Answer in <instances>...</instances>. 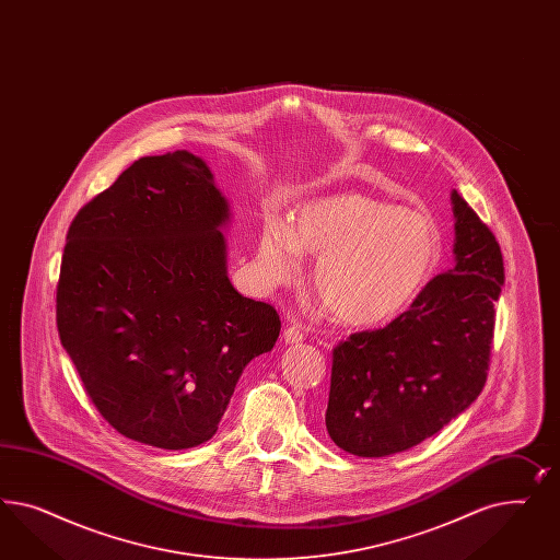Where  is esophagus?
I'll return each mask as SVG.
<instances>
[{
    "instance_id": "obj_1",
    "label": "esophagus",
    "mask_w": 560,
    "mask_h": 560,
    "mask_svg": "<svg viewBox=\"0 0 560 560\" xmlns=\"http://www.w3.org/2000/svg\"><path fill=\"white\" fill-rule=\"evenodd\" d=\"M283 340L288 345H298V342L304 340V330L298 324H288L285 330H283Z\"/></svg>"
}]
</instances>
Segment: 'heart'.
Listing matches in <instances>:
<instances>
[{
  "label": "heart",
  "instance_id": "heart-1",
  "mask_svg": "<svg viewBox=\"0 0 560 560\" xmlns=\"http://www.w3.org/2000/svg\"><path fill=\"white\" fill-rule=\"evenodd\" d=\"M302 253L322 255L314 289L326 310L342 324L370 328L392 323L423 293L440 265V232L417 209L345 190L298 205L288 225H262L256 248L262 281L293 283Z\"/></svg>",
  "mask_w": 560,
  "mask_h": 560
}]
</instances>
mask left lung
Here are the masks:
<instances>
[{"label": "left lung", "instance_id": "left-lung-1", "mask_svg": "<svg viewBox=\"0 0 560 560\" xmlns=\"http://www.w3.org/2000/svg\"><path fill=\"white\" fill-rule=\"evenodd\" d=\"M454 267L386 328L332 353L326 429L340 450L384 458L435 435L485 388L505 281L491 230L452 190Z\"/></svg>", "mask_w": 560, "mask_h": 560}]
</instances>
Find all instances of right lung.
I'll list each match as a JSON object with an SVG mask.
<instances>
[{"label":"right lung","instance_id":"1","mask_svg":"<svg viewBox=\"0 0 560 560\" xmlns=\"http://www.w3.org/2000/svg\"><path fill=\"white\" fill-rule=\"evenodd\" d=\"M230 201L199 155L137 160L75 215L57 288L63 349L120 435L211 440L246 365L281 330L228 277Z\"/></svg>","mask_w":560,"mask_h":560}]
</instances>
